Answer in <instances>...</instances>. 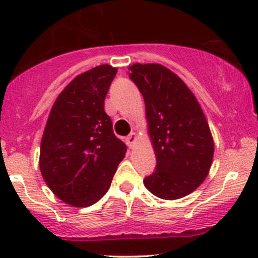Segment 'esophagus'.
Masks as SVG:
<instances>
[{"mask_svg":"<svg viewBox=\"0 0 258 258\" xmlns=\"http://www.w3.org/2000/svg\"><path fill=\"white\" fill-rule=\"evenodd\" d=\"M136 141H137V133H136V132H131L126 137V144L130 148H133V146H135V143H136Z\"/></svg>","mask_w":258,"mask_h":258,"instance_id":"34e87169","label":"esophagus"}]
</instances>
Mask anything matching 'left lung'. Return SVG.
<instances>
[{
  "instance_id": "left-lung-1",
  "label": "left lung",
  "mask_w": 258,
  "mask_h": 258,
  "mask_svg": "<svg viewBox=\"0 0 258 258\" xmlns=\"http://www.w3.org/2000/svg\"><path fill=\"white\" fill-rule=\"evenodd\" d=\"M146 103L155 172L144 178L150 193L165 200L190 194L209 174L214 138L203 109L183 80L161 64L128 68Z\"/></svg>"
}]
</instances>
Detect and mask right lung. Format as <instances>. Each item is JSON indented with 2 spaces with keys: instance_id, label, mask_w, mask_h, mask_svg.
<instances>
[{
  "instance_id": "right-lung-1",
  "label": "right lung",
  "mask_w": 258,
  "mask_h": 258,
  "mask_svg": "<svg viewBox=\"0 0 258 258\" xmlns=\"http://www.w3.org/2000/svg\"><path fill=\"white\" fill-rule=\"evenodd\" d=\"M117 69L98 65L80 74L55 99L44 127L40 170L55 197L74 207L103 198L127 148L112 131L104 100Z\"/></svg>"
}]
</instances>
